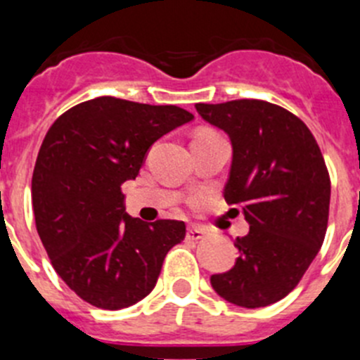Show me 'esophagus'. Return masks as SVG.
<instances>
[{
    "mask_svg": "<svg viewBox=\"0 0 360 360\" xmlns=\"http://www.w3.org/2000/svg\"><path fill=\"white\" fill-rule=\"evenodd\" d=\"M203 236H205V232H203L202 229H198V227H191L189 231H187V238H189V240H193V241L202 240Z\"/></svg>",
    "mask_w": 360,
    "mask_h": 360,
    "instance_id": "obj_1",
    "label": "esophagus"
}]
</instances>
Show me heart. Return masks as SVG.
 Listing matches in <instances>:
<instances>
[{"label":"heart","mask_w":360,"mask_h":360,"mask_svg":"<svg viewBox=\"0 0 360 360\" xmlns=\"http://www.w3.org/2000/svg\"><path fill=\"white\" fill-rule=\"evenodd\" d=\"M216 135H219V133H216L214 129L202 128V129H198V131L195 133V139H196V136H216Z\"/></svg>","instance_id":"heart-1"}]
</instances>
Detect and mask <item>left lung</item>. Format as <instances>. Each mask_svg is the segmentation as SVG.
Returning a JSON list of instances; mask_svg holds the SVG:
<instances>
[{"instance_id":"obj_1","label":"left lung","mask_w":360,"mask_h":360,"mask_svg":"<svg viewBox=\"0 0 360 360\" xmlns=\"http://www.w3.org/2000/svg\"><path fill=\"white\" fill-rule=\"evenodd\" d=\"M229 133L232 165L224 196L250 231L234 240L236 265L211 285L225 301L262 308L290 294L319 252L328 227L330 174L303 120L278 104L238 98L196 104ZM232 209V212H240Z\"/></svg>"}]
</instances>
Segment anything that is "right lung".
<instances>
[{
	"label": "right lung",
	"mask_w": 360,
	"mask_h": 360,
	"mask_svg": "<svg viewBox=\"0 0 360 360\" xmlns=\"http://www.w3.org/2000/svg\"><path fill=\"white\" fill-rule=\"evenodd\" d=\"M191 119L173 104L97 97L50 126L32 174L36 229L57 274L86 303H139L157 285L165 254L186 238L184 221L126 214L122 184L136 178L153 142Z\"/></svg>",
	"instance_id": "add662e5"
}]
</instances>
